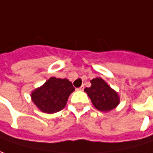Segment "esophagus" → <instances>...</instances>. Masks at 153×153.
I'll return each mask as SVG.
<instances>
[{
	"mask_svg": "<svg viewBox=\"0 0 153 153\" xmlns=\"http://www.w3.org/2000/svg\"><path fill=\"white\" fill-rule=\"evenodd\" d=\"M84 89V86H81V87H79V88H77V90H79V91H82Z\"/></svg>",
	"mask_w": 153,
	"mask_h": 153,
	"instance_id": "esophagus-1",
	"label": "esophagus"
}]
</instances>
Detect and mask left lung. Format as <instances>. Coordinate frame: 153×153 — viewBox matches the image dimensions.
I'll use <instances>...</instances> for the list:
<instances>
[{
  "label": "left lung",
  "instance_id": "1",
  "mask_svg": "<svg viewBox=\"0 0 153 153\" xmlns=\"http://www.w3.org/2000/svg\"><path fill=\"white\" fill-rule=\"evenodd\" d=\"M91 84L90 88H85V92L98 110L107 112L115 108L119 104L117 93L113 90L102 79H93Z\"/></svg>",
  "mask_w": 153,
  "mask_h": 153
}]
</instances>
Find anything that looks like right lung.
Segmentation results:
<instances>
[{
    "instance_id": "right-lung-1",
    "label": "right lung",
    "mask_w": 153,
    "mask_h": 153,
    "mask_svg": "<svg viewBox=\"0 0 153 153\" xmlns=\"http://www.w3.org/2000/svg\"><path fill=\"white\" fill-rule=\"evenodd\" d=\"M74 88L68 79L51 77L39 88L31 94L36 106L43 112L55 113L65 108L67 99Z\"/></svg>"
}]
</instances>
